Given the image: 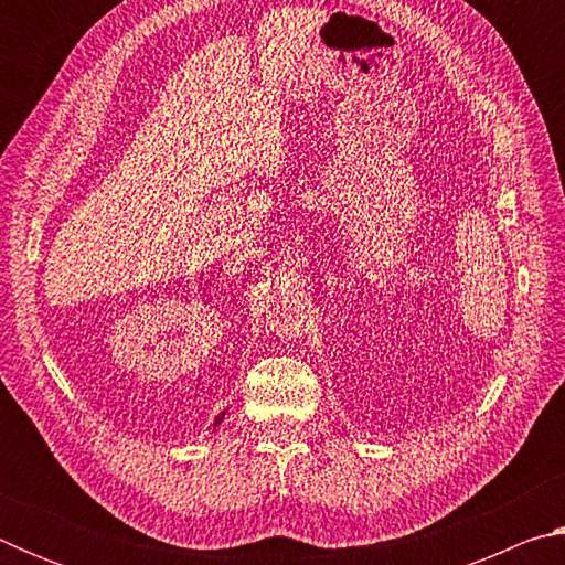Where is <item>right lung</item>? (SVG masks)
Here are the masks:
<instances>
[{
  "label": "right lung",
  "instance_id": "obj_1",
  "mask_svg": "<svg viewBox=\"0 0 565 565\" xmlns=\"http://www.w3.org/2000/svg\"><path fill=\"white\" fill-rule=\"evenodd\" d=\"M224 416H226V411H224V414H218V416H216V420H214V428H216L218 424H222V418H224Z\"/></svg>",
  "mask_w": 565,
  "mask_h": 565
}]
</instances>
